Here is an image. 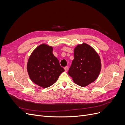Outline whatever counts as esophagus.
Returning <instances> with one entry per match:
<instances>
[{"label":"esophagus","instance_id":"1","mask_svg":"<svg viewBox=\"0 0 125 125\" xmlns=\"http://www.w3.org/2000/svg\"><path fill=\"white\" fill-rule=\"evenodd\" d=\"M64 69H65V71L66 72H67L68 71V67H64Z\"/></svg>","mask_w":125,"mask_h":125}]
</instances>
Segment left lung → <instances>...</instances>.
<instances>
[{
  "label": "left lung",
  "mask_w": 125,
  "mask_h": 125,
  "mask_svg": "<svg viewBox=\"0 0 125 125\" xmlns=\"http://www.w3.org/2000/svg\"><path fill=\"white\" fill-rule=\"evenodd\" d=\"M100 57L89 44H78L68 74L77 85L85 87L96 80L101 70Z\"/></svg>",
  "instance_id": "8db88e82"
}]
</instances>
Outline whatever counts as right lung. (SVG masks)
Masks as SVG:
<instances>
[{
	"label": "right lung",
	"mask_w": 125,
	"mask_h": 125,
	"mask_svg": "<svg viewBox=\"0 0 125 125\" xmlns=\"http://www.w3.org/2000/svg\"><path fill=\"white\" fill-rule=\"evenodd\" d=\"M52 51L53 47L43 43L34 50L28 59L27 71L30 79L43 88L54 84L65 71Z\"/></svg>",
	"instance_id": "right-lung-1"
}]
</instances>
